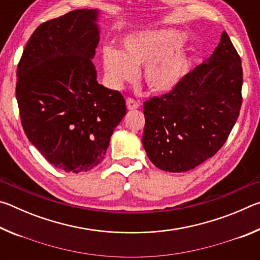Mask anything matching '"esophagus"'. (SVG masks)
Segmentation results:
<instances>
[{"label":"esophagus","instance_id":"obj_1","mask_svg":"<svg viewBox=\"0 0 260 260\" xmlns=\"http://www.w3.org/2000/svg\"><path fill=\"white\" fill-rule=\"evenodd\" d=\"M126 105H127V109L128 110H135L140 107V103L136 102L135 100L133 99H127L126 100Z\"/></svg>","mask_w":260,"mask_h":260}]
</instances>
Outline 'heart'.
Segmentation results:
<instances>
[{"mask_svg": "<svg viewBox=\"0 0 260 260\" xmlns=\"http://www.w3.org/2000/svg\"><path fill=\"white\" fill-rule=\"evenodd\" d=\"M186 35L173 29L148 30L126 37L122 52L112 48L103 50V69L109 83L119 88L138 77V68L146 65L144 80L157 93L175 89L189 70V56L178 50Z\"/></svg>", "mask_w": 260, "mask_h": 260, "instance_id": "1", "label": "heart"}]
</instances>
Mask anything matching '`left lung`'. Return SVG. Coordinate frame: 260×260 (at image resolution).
<instances>
[{
    "label": "left lung",
    "instance_id": "8db88e82",
    "mask_svg": "<svg viewBox=\"0 0 260 260\" xmlns=\"http://www.w3.org/2000/svg\"><path fill=\"white\" fill-rule=\"evenodd\" d=\"M242 83L241 58L223 32L213 54L175 89L144 102L142 143L152 164L181 173L214 156L240 114Z\"/></svg>",
    "mask_w": 260,
    "mask_h": 260
}]
</instances>
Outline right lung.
I'll return each mask as SVG.
<instances>
[{"instance_id": "add662e5", "label": "right lung", "mask_w": 260, "mask_h": 260, "mask_svg": "<svg viewBox=\"0 0 260 260\" xmlns=\"http://www.w3.org/2000/svg\"><path fill=\"white\" fill-rule=\"evenodd\" d=\"M99 9H80L41 24L17 68L16 98L29 142L65 172H87L104 158L126 114L118 90L96 80Z\"/></svg>"}]
</instances>
